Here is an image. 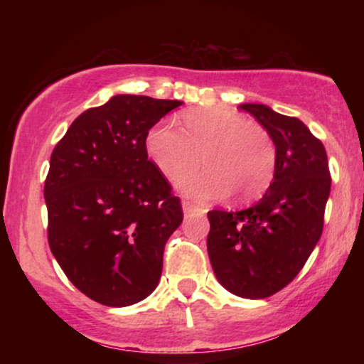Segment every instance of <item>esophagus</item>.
<instances>
[{
  "instance_id": "obj_1",
  "label": "esophagus",
  "mask_w": 364,
  "mask_h": 364,
  "mask_svg": "<svg viewBox=\"0 0 364 364\" xmlns=\"http://www.w3.org/2000/svg\"><path fill=\"white\" fill-rule=\"evenodd\" d=\"M183 210H185V214H190V212H203V208L193 202H190V200H185L183 202Z\"/></svg>"
}]
</instances>
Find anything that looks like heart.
<instances>
[{"label":"heart","instance_id":"obj_1","mask_svg":"<svg viewBox=\"0 0 364 364\" xmlns=\"http://www.w3.org/2000/svg\"><path fill=\"white\" fill-rule=\"evenodd\" d=\"M181 128L168 121L154 124L145 147L168 179L196 169L203 156L205 171L179 179L183 193L200 200L220 198L231 190L241 198L265 193L275 174L277 149L262 124L224 107H207L185 112Z\"/></svg>","mask_w":364,"mask_h":364}]
</instances>
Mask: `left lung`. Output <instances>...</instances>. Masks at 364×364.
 Wrapping results in <instances>:
<instances>
[{
	"instance_id": "8db88e82",
	"label": "left lung",
	"mask_w": 364,
	"mask_h": 364,
	"mask_svg": "<svg viewBox=\"0 0 364 364\" xmlns=\"http://www.w3.org/2000/svg\"><path fill=\"white\" fill-rule=\"evenodd\" d=\"M277 149L274 181L245 210L208 212L207 252L214 274L232 294L263 299L303 269L323 231L330 195L327 152L306 124L263 104H241Z\"/></svg>"
}]
</instances>
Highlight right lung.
<instances>
[{"mask_svg":"<svg viewBox=\"0 0 364 364\" xmlns=\"http://www.w3.org/2000/svg\"><path fill=\"white\" fill-rule=\"evenodd\" d=\"M181 101L114 95L73 121L44 183L48 241L63 272L104 306H129L157 287L181 200L149 159V129Z\"/></svg>","mask_w":364,"mask_h":364,"instance_id":"obj_1","label":"right lung"}]
</instances>
